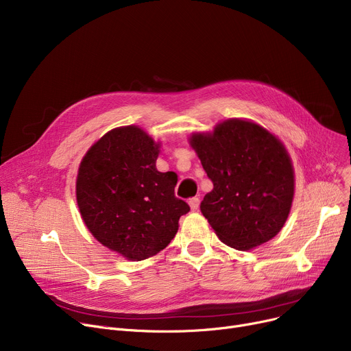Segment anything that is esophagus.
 Returning <instances> with one entry per match:
<instances>
[{
    "instance_id": "esophagus-1",
    "label": "esophagus",
    "mask_w": 351,
    "mask_h": 351,
    "mask_svg": "<svg viewBox=\"0 0 351 351\" xmlns=\"http://www.w3.org/2000/svg\"><path fill=\"white\" fill-rule=\"evenodd\" d=\"M199 204H200V199H199V197H192V199H189V206H191V209H192L193 212L199 209Z\"/></svg>"
}]
</instances>
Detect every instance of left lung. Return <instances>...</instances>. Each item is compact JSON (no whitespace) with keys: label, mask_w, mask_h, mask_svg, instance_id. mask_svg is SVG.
I'll return each mask as SVG.
<instances>
[{"label":"left lung","mask_w":351,"mask_h":351,"mask_svg":"<svg viewBox=\"0 0 351 351\" xmlns=\"http://www.w3.org/2000/svg\"><path fill=\"white\" fill-rule=\"evenodd\" d=\"M213 183L200 210L220 241L237 250L266 243L289 216L294 176L285 146L253 122L229 119L191 138Z\"/></svg>","instance_id":"8db88e82"}]
</instances>
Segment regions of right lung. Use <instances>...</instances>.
Returning <instances> with one entry per match:
<instances>
[{"instance_id":"1","label":"right lung","mask_w":351,"mask_h":351,"mask_svg":"<svg viewBox=\"0 0 351 351\" xmlns=\"http://www.w3.org/2000/svg\"><path fill=\"white\" fill-rule=\"evenodd\" d=\"M158 145L138 126L117 128L84 156L77 202L89 232L126 259H147L171 243L191 208L175 196L178 176L159 172Z\"/></svg>"}]
</instances>
